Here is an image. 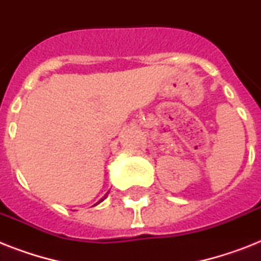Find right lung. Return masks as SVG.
<instances>
[{
	"label": "right lung",
	"instance_id": "obj_1",
	"mask_svg": "<svg viewBox=\"0 0 261 261\" xmlns=\"http://www.w3.org/2000/svg\"><path fill=\"white\" fill-rule=\"evenodd\" d=\"M100 201H103V200H100ZM100 201H99V202H100ZM99 202H97V204H99Z\"/></svg>",
	"mask_w": 261,
	"mask_h": 261
}]
</instances>
